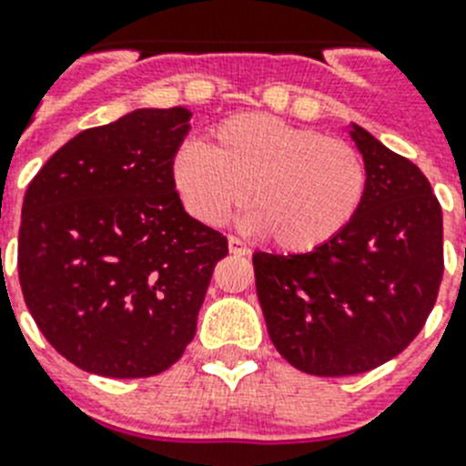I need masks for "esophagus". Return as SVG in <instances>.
Listing matches in <instances>:
<instances>
[{
  "label": "esophagus",
  "mask_w": 466,
  "mask_h": 466,
  "mask_svg": "<svg viewBox=\"0 0 466 466\" xmlns=\"http://www.w3.org/2000/svg\"><path fill=\"white\" fill-rule=\"evenodd\" d=\"M228 249H230V254H238V257H247V254H249V247H247L245 242L236 236L228 238Z\"/></svg>",
  "instance_id": "esophagus-1"
}]
</instances>
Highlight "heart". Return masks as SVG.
<instances>
[{
  "label": "heart",
  "instance_id": "1",
  "mask_svg": "<svg viewBox=\"0 0 466 466\" xmlns=\"http://www.w3.org/2000/svg\"><path fill=\"white\" fill-rule=\"evenodd\" d=\"M172 179L184 208L208 226L224 224L247 200L249 226L287 252L333 240L355 219L369 184L355 147L268 114L230 116L208 147H179Z\"/></svg>",
  "mask_w": 466,
  "mask_h": 466
}]
</instances>
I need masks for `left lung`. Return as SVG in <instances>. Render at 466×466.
Instances as JSON below:
<instances>
[{
	"label": "left lung",
	"instance_id": "8db88e82",
	"mask_svg": "<svg viewBox=\"0 0 466 466\" xmlns=\"http://www.w3.org/2000/svg\"><path fill=\"white\" fill-rule=\"evenodd\" d=\"M366 196L339 236L306 254L252 257L279 355L310 376H357L397 357L425 327L443 278V217L427 177L364 127Z\"/></svg>",
	"mask_w": 466,
	"mask_h": 466
}]
</instances>
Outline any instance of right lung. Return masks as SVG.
<instances>
[{
	"mask_svg": "<svg viewBox=\"0 0 466 466\" xmlns=\"http://www.w3.org/2000/svg\"><path fill=\"white\" fill-rule=\"evenodd\" d=\"M191 111L135 109L88 127L27 187L18 233L25 303L48 343L105 378L170 369L228 240L188 217L172 160Z\"/></svg>",
	"mask_w": 466,
	"mask_h": 466,
	"instance_id": "right-lung-1",
	"label": "right lung"
}]
</instances>
